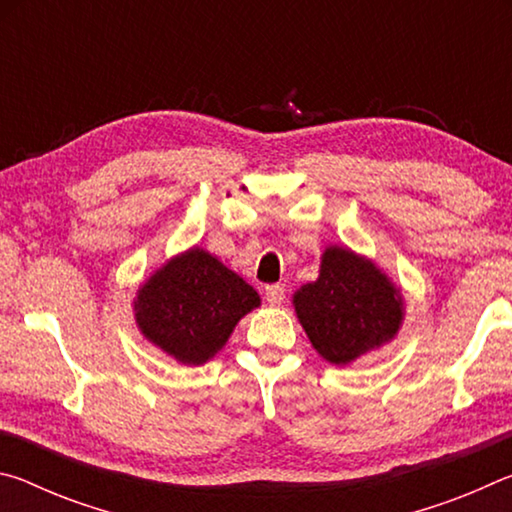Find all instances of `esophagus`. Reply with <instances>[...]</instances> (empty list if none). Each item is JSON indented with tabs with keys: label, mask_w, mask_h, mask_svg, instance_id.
Returning a JSON list of instances; mask_svg holds the SVG:
<instances>
[{
	"label": "esophagus",
	"mask_w": 512,
	"mask_h": 512,
	"mask_svg": "<svg viewBox=\"0 0 512 512\" xmlns=\"http://www.w3.org/2000/svg\"><path fill=\"white\" fill-rule=\"evenodd\" d=\"M284 284H271V287H266V300H268V305H273V307H280L282 305V300H284Z\"/></svg>",
	"instance_id": "esophagus-1"
}]
</instances>
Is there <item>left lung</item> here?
<instances>
[{
    "instance_id": "8db88e82",
    "label": "left lung",
    "mask_w": 512,
    "mask_h": 512,
    "mask_svg": "<svg viewBox=\"0 0 512 512\" xmlns=\"http://www.w3.org/2000/svg\"><path fill=\"white\" fill-rule=\"evenodd\" d=\"M300 325L320 357L336 366L393 339L402 323V296L379 268L348 248L332 246L320 275L293 296Z\"/></svg>"
}]
</instances>
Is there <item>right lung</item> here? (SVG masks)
Wrapping results in <instances>:
<instances>
[{
    "instance_id": "obj_1",
    "label": "right lung",
    "mask_w": 512,
    "mask_h": 512,
    "mask_svg": "<svg viewBox=\"0 0 512 512\" xmlns=\"http://www.w3.org/2000/svg\"><path fill=\"white\" fill-rule=\"evenodd\" d=\"M259 305L257 291L201 248L171 259L137 291L142 334L187 366L219 352L232 329Z\"/></svg>"
}]
</instances>
